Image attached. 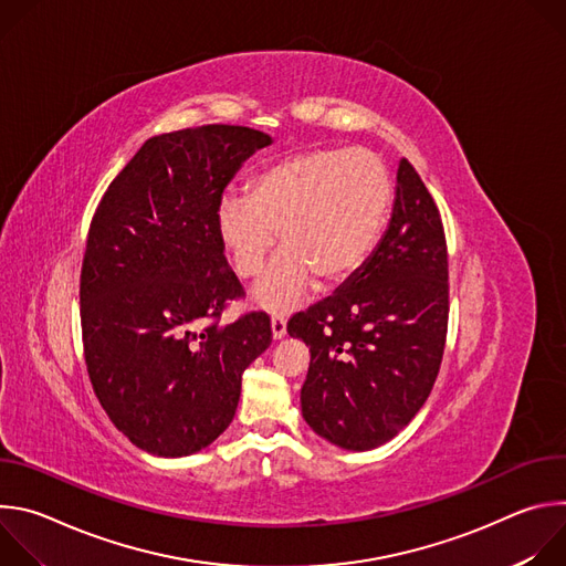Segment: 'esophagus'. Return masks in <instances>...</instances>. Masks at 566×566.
<instances>
[{
	"mask_svg": "<svg viewBox=\"0 0 566 566\" xmlns=\"http://www.w3.org/2000/svg\"><path fill=\"white\" fill-rule=\"evenodd\" d=\"M271 332H273V340H282L286 336V319L282 315L271 317Z\"/></svg>",
	"mask_w": 566,
	"mask_h": 566,
	"instance_id": "34e87169",
	"label": "esophagus"
}]
</instances>
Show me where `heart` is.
Instances as JSON below:
<instances>
[{
    "label": "heart",
    "instance_id": "1",
    "mask_svg": "<svg viewBox=\"0 0 566 566\" xmlns=\"http://www.w3.org/2000/svg\"><path fill=\"white\" fill-rule=\"evenodd\" d=\"M389 203L391 179L376 154L315 147L258 170L247 197H221L214 228L241 280L260 275L277 232L282 251L251 297L260 308L289 313L304 304L315 277L332 286L363 266Z\"/></svg>",
    "mask_w": 566,
    "mask_h": 566
}]
</instances>
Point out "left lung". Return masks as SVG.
I'll list each match as a JSON object with an SVG mask.
<instances>
[{
    "label": "left lung",
    "mask_w": 566,
    "mask_h": 566,
    "mask_svg": "<svg viewBox=\"0 0 566 566\" xmlns=\"http://www.w3.org/2000/svg\"><path fill=\"white\" fill-rule=\"evenodd\" d=\"M286 332L311 352L300 400L322 439L371 450L423 408L448 334V249L439 208L408 158L376 251Z\"/></svg>",
    "instance_id": "obj_1"
}]
</instances>
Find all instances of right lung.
Wrapping results in <instances>:
<instances>
[{
	"label": "right lung",
	"instance_id": "add662e5",
	"mask_svg": "<svg viewBox=\"0 0 566 566\" xmlns=\"http://www.w3.org/2000/svg\"><path fill=\"white\" fill-rule=\"evenodd\" d=\"M271 136L203 125L151 136L103 195L80 273L85 363L112 423L140 450L188 457L232 421L241 374L273 340L214 228L223 188Z\"/></svg>",
	"mask_w": 566,
	"mask_h": 566
}]
</instances>
